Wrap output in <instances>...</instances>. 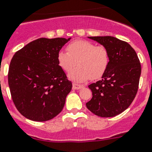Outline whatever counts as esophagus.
<instances>
[{
  "mask_svg": "<svg viewBox=\"0 0 152 152\" xmlns=\"http://www.w3.org/2000/svg\"><path fill=\"white\" fill-rule=\"evenodd\" d=\"M72 88H73L74 90H80V89L83 88V86L82 85H80V84L73 83L72 84Z\"/></svg>",
  "mask_w": 152,
  "mask_h": 152,
  "instance_id": "obj_1",
  "label": "esophagus"
}]
</instances>
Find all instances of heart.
Returning <instances> with one entry per match:
<instances>
[{
	"mask_svg": "<svg viewBox=\"0 0 152 152\" xmlns=\"http://www.w3.org/2000/svg\"><path fill=\"white\" fill-rule=\"evenodd\" d=\"M67 51L58 52L57 62L66 72L70 71L76 63L78 64L68 74V78L75 83H83L90 77L94 80L100 78L109 66V52L103 45L96 46L89 41L78 40L70 43Z\"/></svg>",
	"mask_w": 152,
	"mask_h": 152,
	"instance_id": "b5f03b06",
	"label": "heart"
}]
</instances>
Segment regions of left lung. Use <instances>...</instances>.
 Listing matches in <instances>:
<instances>
[{
	"mask_svg": "<svg viewBox=\"0 0 152 152\" xmlns=\"http://www.w3.org/2000/svg\"><path fill=\"white\" fill-rule=\"evenodd\" d=\"M88 38L107 48L110 62L101 80L88 86L93 97L86 104V107L99 117H114L127 109L137 94L141 63L126 42L112 36Z\"/></svg>",
	"mask_w": 152,
	"mask_h": 152,
	"instance_id": "obj_1",
	"label": "left lung"
}]
</instances>
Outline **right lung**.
Masks as SVG:
<instances>
[{"mask_svg":"<svg viewBox=\"0 0 152 152\" xmlns=\"http://www.w3.org/2000/svg\"><path fill=\"white\" fill-rule=\"evenodd\" d=\"M70 39H36L11 59L8 72L11 97L18 110L28 119L49 121L64 107L72 85L58 64L57 54Z\"/></svg>","mask_w":152,"mask_h":152,"instance_id":"right-lung-1","label":"right lung"}]
</instances>
